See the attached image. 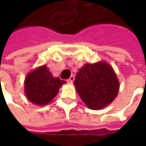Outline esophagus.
Segmentation results:
<instances>
[{"label": "esophagus", "instance_id": "obj_1", "mask_svg": "<svg viewBox=\"0 0 146 146\" xmlns=\"http://www.w3.org/2000/svg\"><path fill=\"white\" fill-rule=\"evenodd\" d=\"M73 80H74V76H73V75H72V76H71V77H70V78H69L68 80H67V81H68V83H69V84H72V83L73 82Z\"/></svg>", "mask_w": 146, "mask_h": 146}]
</instances>
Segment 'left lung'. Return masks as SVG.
<instances>
[{
  "instance_id": "obj_1",
  "label": "left lung",
  "mask_w": 146,
  "mask_h": 146,
  "mask_svg": "<svg viewBox=\"0 0 146 146\" xmlns=\"http://www.w3.org/2000/svg\"><path fill=\"white\" fill-rule=\"evenodd\" d=\"M73 84L82 101L93 110H100L111 103L119 90L116 73L104 62L85 64L77 73Z\"/></svg>"
}]
</instances>
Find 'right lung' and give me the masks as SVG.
<instances>
[{
    "label": "right lung",
    "mask_w": 146,
    "mask_h": 146,
    "mask_svg": "<svg viewBox=\"0 0 146 146\" xmlns=\"http://www.w3.org/2000/svg\"><path fill=\"white\" fill-rule=\"evenodd\" d=\"M65 83L60 78H54L44 65L27 75L24 82L25 94L29 102L44 106L52 101Z\"/></svg>",
    "instance_id": "right-lung-1"
}]
</instances>
